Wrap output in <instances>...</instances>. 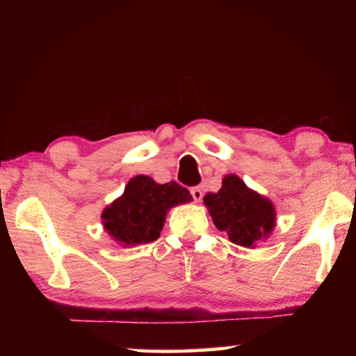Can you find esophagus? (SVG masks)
<instances>
[{
  "label": "esophagus",
  "instance_id": "34e87169",
  "mask_svg": "<svg viewBox=\"0 0 356 356\" xmlns=\"http://www.w3.org/2000/svg\"><path fill=\"white\" fill-rule=\"evenodd\" d=\"M191 196L193 200H195V202H200L202 200V191L200 186H195V188H191Z\"/></svg>",
  "mask_w": 356,
  "mask_h": 356
}]
</instances>
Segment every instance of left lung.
<instances>
[{
  "instance_id": "1",
  "label": "left lung",
  "mask_w": 356,
  "mask_h": 356,
  "mask_svg": "<svg viewBox=\"0 0 356 356\" xmlns=\"http://www.w3.org/2000/svg\"><path fill=\"white\" fill-rule=\"evenodd\" d=\"M204 204L216 229L245 248H254L257 242L267 240L276 226L273 202L251 190L237 174L222 177L221 188L207 193Z\"/></svg>"
}]
</instances>
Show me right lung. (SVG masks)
Wrapping results in <instances>:
<instances>
[{"label":"right lung","instance_id":"right-lung-1","mask_svg":"<svg viewBox=\"0 0 356 356\" xmlns=\"http://www.w3.org/2000/svg\"><path fill=\"white\" fill-rule=\"evenodd\" d=\"M190 191L172 182L156 184L149 176H135L118 200L102 212L104 231L124 248L154 242L160 237L166 213L180 204L191 202Z\"/></svg>","mask_w":356,"mask_h":356}]
</instances>
